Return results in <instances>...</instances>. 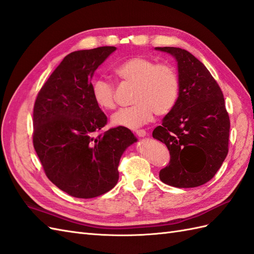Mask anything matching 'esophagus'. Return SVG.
I'll return each mask as SVG.
<instances>
[{
	"label": "esophagus",
	"mask_w": 254,
	"mask_h": 254,
	"mask_svg": "<svg viewBox=\"0 0 254 254\" xmlns=\"http://www.w3.org/2000/svg\"><path fill=\"white\" fill-rule=\"evenodd\" d=\"M135 134H137L139 138H143L146 135V131L143 130V129H139V130L135 131Z\"/></svg>",
	"instance_id": "34e87169"
}]
</instances>
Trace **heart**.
<instances>
[{
  "label": "heart",
  "instance_id": "heart-1",
  "mask_svg": "<svg viewBox=\"0 0 254 254\" xmlns=\"http://www.w3.org/2000/svg\"><path fill=\"white\" fill-rule=\"evenodd\" d=\"M114 74L123 82L133 84L132 106L122 108L112 116L114 126L135 129L150 122L154 112L166 115L177 104L180 92L178 73L169 64H156L146 57H132L117 65ZM91 95L99 108H115L113 85L104 78L91 84Z\"/></svg>",
  "mask_w": 254,
  "mask_h": 254
}]
</instances>
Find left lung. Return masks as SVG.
Here are the masks:
<instances>
[{"label": "left lung", "mask_w": 254, "mask_h": 254, "mask_svg": "<svg viewBox=\"0 0 254 254\" xmlns=\"http://www.w3.org/2000/svg\"><path fill=\"white\" fill-rule=\"evenodd\" d=\"M178 63L180 92L175 108L153 130L170 153L159 179L175 188H196L211 180L228 153L230 116L211 73L188 51L156 47Z\"/></svg>", "instance_id": "obj_1"}]
</instances>
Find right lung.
I'll return each mask as SVG.
<instances>
[{
  "label": "right lung",
  "mask_w": 254,
  "mask_h": 254,
  "mask_svg": "<svg viewBox=\"0 0 254 254\" xmlns=\"http://www.w3.org/2000/svg\"><path fill=\"white\" fill-rule=\"evenodd\" d=\"M115 49L102 46L65 56L34 103L33 146L43 169L56 187L76 198L112 190L123 153L137 141L124 127L94 137L108 119L92 98L91 78Z\"/></svg>",
  "instance_id": "add662e5"
}]
</instances>
